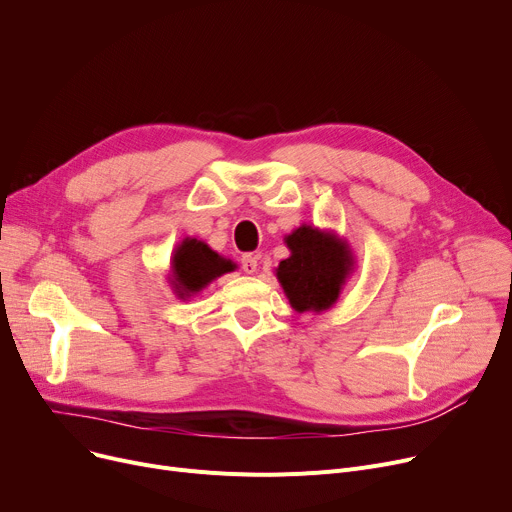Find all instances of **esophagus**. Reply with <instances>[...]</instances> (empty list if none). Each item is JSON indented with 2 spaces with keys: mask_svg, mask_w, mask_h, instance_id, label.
Listing matches in <instances>:
<instances>
[{
  "mask_svg": "<svg viewBox=\"0 0 512 512\" xmlns=\"http://www.w3.org/2000/svg\"><path fill=\"white\" fill-rule=\"evenodd\" d=\"M240 263H242V272H245V274H255L257 272V255H253V253L242 255Z\"/></svg>",
  "mask_w": 512,
  "mask_h": 512,
  "instance_id": "esophagus-1",
  "label": "esophagus"
}]
</instances>
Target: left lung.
<instances>
[{"label":"left lung","instance_id":"obj_1","mask_svg":"<svg viewBox=\"0 0 512 512\" xmlns=\"http://www.w3.org/2000/svg\"><path fill=\"white\" fill-rule=\"evenodd\" d=\"M290 257L280 261L276 276L294 311L321 313L330 309L353 272V255L346 242L332 232L301 226L288 234Z\"/></svg>","mask_w":512,"mask_h":512}]
</instances>
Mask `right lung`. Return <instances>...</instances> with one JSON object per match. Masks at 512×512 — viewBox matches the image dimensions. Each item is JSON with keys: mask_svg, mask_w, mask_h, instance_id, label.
<instances>
[{"mask_svg": "<svg viewBox=\"0 0 512 512\" xmlns=\"http://www.w3.org/2000/svg\"><path fill=\"white\" fill-rule=\"evenodd\" d=\"M230 270L234 263L211 251L203 240L184 238L172 257L170 284L180 299H188Z\"/></svg>", "mask_w": 512, "mask_h": 512, "instance_id": "obj_1", "label": "right lung"}]
</instances>
